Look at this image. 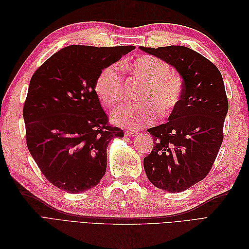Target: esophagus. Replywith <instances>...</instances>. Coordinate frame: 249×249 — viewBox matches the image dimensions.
Here are the masks:
<instances>
[{
	"mask_svg": "<svg viewBox=\"0 0 249 249\" xmlns=\"http://www.w3.org/2000/svg\"><path fill=\"white\" fill-rule=\"evenodd\" d=\"M124 134H125V136H129V137H134V136H136V135L138 134V132L137 131H125L124 132Z\"/></svg>",
	"mask_w": 249,
	"mask_h": 249,
	"instance_id": "obj_1",
	"label": "esophagus"
}]
</instances>
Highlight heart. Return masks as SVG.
<instances>
[{
  "label": "heart",
  "mask_w": 249,
  "mask_h": 249,
  "mask_svg": "<svg viewBox=\"0 0 249 249\" xmlns=\"http://www.w3.org/2000/svg\"><path fill=\"white\" fill-rule=\"evenodd\" d=\"M125 69L132 76L144 82L138 94V103L124 104L113 112V122L127 127H141L154 124L160 112L166 116L175 112L184 95V81L178 73L170 71L164 60L142 55ZM94 91L100 102L107 108L114 107L124 96V85L115 65L103 69L94 82Z\"/></svg>",
  "instance_id": "heart-1"
}]
</instances>
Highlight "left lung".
Returning a JSON list of instances; mask_svg holds the SVG:
<instances>
[{"label":"left lung","mask_w":249,"mask_h":249,"mask_svg":"<svg viewBox=\"0 0 249 249\" xmlns=\"http://www.w3.org/2000/svg\"><path fill=\"white\" fill-rule=\"evenodd\" d=\"M172 65L184 81V95L166 124L147 130L154 148L143 160L149 182L180 192L200 182L212 168L223 141L229 110L222 76L217 67L189 48L140 47Z\"/></svg>","instance_id":"obj_1"}]
</instances>
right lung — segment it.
Here are the masks:
<instances>
[{"instance_id": "obj_1", "label": "right lung", "mask_w": 249, "mask_h": 249, "mask_svg": "<svg viewBox=\"0 0 249 249\" xmlns=\"http://www.w3.org/2000/svg\"><path fill=\"white\" fill-rule=\"evenodd\" d=\"M134 49L69 46L32 76L22 109L27 145L44 178L59 189L84 192L105 176L109 142L124 133L109 124L94 82Z\"/></svg>"}]
</instances>
